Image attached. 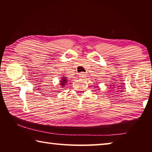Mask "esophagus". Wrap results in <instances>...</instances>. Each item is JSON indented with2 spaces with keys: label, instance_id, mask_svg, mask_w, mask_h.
<instances>
[{
  "label": "esophagus",
  "instance_id": "34e87169",
  "mask_svg": "<svg viewBox=\"0 0 152 152\" xmlns=\"http://www.w3.org/2000/svg\"><path fill=\"white\" fill-rule=\"evenodd\" d=\"M79 77H80V78H85L86 77V74L84 72H80L79 73Z\"/></svg>",
  "mask_w": 152,
  "mask_h": 152
}]
</instances>
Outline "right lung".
I'll list each match as a JSON object with an SVG mask.
<instances>
[{
    "label": "right lung",
    "mask_w": 152,
    "mask_h": 152,
    "mask_svg": "<svg viewBox=\"0 0 152 152\" xmlns=\"http://www.w3.org/2000/svg\"><path fill=\"white\" fill-rule=\"evenodd\" d=\"M68 82V81H67V77L66 76H64L62 77V78H61V80H60V84L61 86H65V84Z\"/></svg>",
    "instance_id": "right-lung-1"
}]
</instances>
